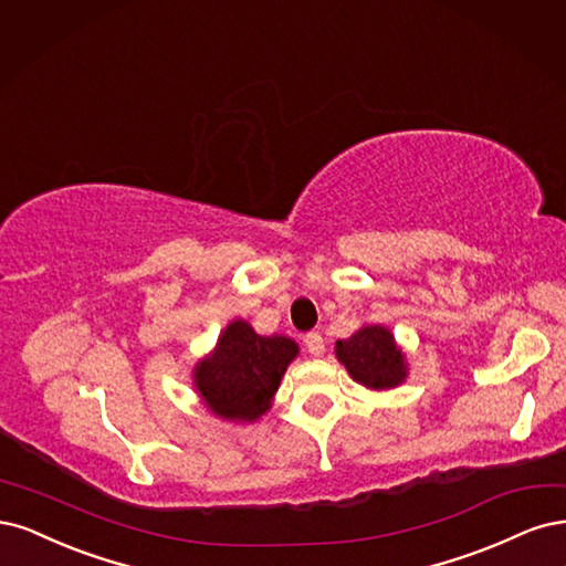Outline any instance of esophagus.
<instances>
[{
	"instance_id": "1",
	"label": "esophagus",
	"mask_w": 566,
	"mask_h": 566,
	"mask_svg": "<svg viewBox=\"0 0 566 566\" xmlns=\"http://www.w3.org/2000/svg\"><path fill=\"white\" fill-rule=\"evenodd\" d=\"M303 343H305L307 353L313 355V357L324 355V338H322V334H319V332H310V334H305V336H303Z\"/></svg>"
}]
</instances>
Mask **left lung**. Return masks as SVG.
Here are the masks:
<instances>
[{"instance_id":"obj_1","label":"left lung","mask_w":566,"mask_h":566,"mask_svg":"<svg viewBox=\"0 0 566 566\" xmlns=\"http://www.w3.org/2000/svg\"><path fill=\"white\" fill-rule=\"evenodd\" d=\"M336 355L357 382L374 390L395 388L407 376L402 350H397L392 334L378 324L338 340Z\"/></svg>"}]
</instances>
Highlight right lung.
<instances>
[{"instance_id": "obj_1", "label": "right lung", "mask_w": 566, "mask_h": 566, "mask_svg": "<svg viewBox=\"0 0 566 566\" xmlns=\"http://www.w3.org/2000/svg\"><path fill=\"white\" fill-rule=\"evenodd\" d=\"M296 353L298 345L291 338L259 336L237 319L218 338L216 353L197 364L195 386L213 413L253 421L268 411Z\"/></svg>"}]
</instances>
